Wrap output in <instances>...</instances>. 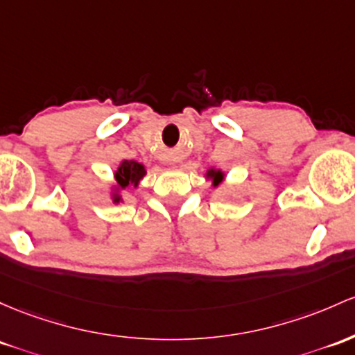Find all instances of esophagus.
I'll return each mask as SVG.
<instances>
[{
    "instance_id": "1",
    "label": "esophagus",
    "mask_w": 355,
    "mask_h": 355,
    "mask_svg": "<svg viewBox=\"0 0 355 355\" xmlns=\"http://www.w3.org/2000/svg\"><path fill=\"white\" fill-rule=\"evenodd\" d=\"M170 165H173V166H175V163H173V162H170Z\"/></svg>"
}]
</instances>
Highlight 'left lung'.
<instances>
[{"mask_svg":"<svg viewBox=\"0 0 355 355\" xmlns=\"http://www.w3.org/2000/svg\"><path fill=\"white\" fill-rule=\"evenodd\" d=\"M225 171L222 170V168H216V166H210V168L205 171V180H209L210 184H212V187L214 189H216V187H219V185H222V182L225 180Z\"/></svg>","mask_w":355,"mask_h":355,"instance_id":"8db88e82","label":"left lung"}]
</instances>
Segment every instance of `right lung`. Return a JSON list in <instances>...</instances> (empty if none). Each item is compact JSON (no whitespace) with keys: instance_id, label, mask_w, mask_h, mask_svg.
<instances>
[{"instance_id":"obj_1","label":"right lung","mask_w":355,"mask_h":355,"mask_svg":"<svg viewBox=\"0 0 355 355\" xmlns=\"http://www.w3.org/2000/svg\"><path fill=\"white\" fill-rule=\"evenodd\" d=\"M146 175V166L136 159H121L118 168L112 175V182L109 185V198L112 204H123L124 190L138 189L139 182Z\"/></svg>"}]
</instances>
